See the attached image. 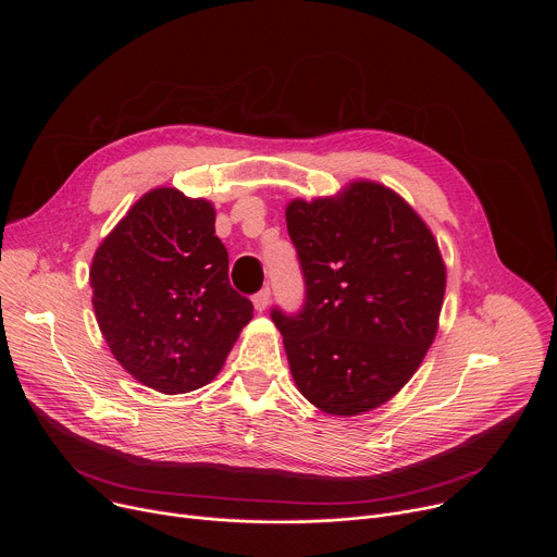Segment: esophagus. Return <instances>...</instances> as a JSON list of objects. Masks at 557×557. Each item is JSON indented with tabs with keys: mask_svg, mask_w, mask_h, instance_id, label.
<instances>
[{
	"mask_svg": "<svg viewBox=\"0 0 557 557\" xmlns=\"http://www.w3.org/2000/svg\"><path fill=\"white\" fill-rule=\"evenodd\" d=\"M269 299H271V288L267 286V288H262L260 293H256L253 295V306H256V310H267V306H269Z\"/></svg>",
	"mask_w": 557,
	"mask_h": 557,
	"instance_id": "esophagus-1",
	"label": "esophagus"
}]
</instances>
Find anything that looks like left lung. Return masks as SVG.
<instances>
[{
    "mask_svg": "<svg viewBox=\"0 0 557 557\" xmlns=\"http://www.w3.org/2000/svg\"><path fill=\"white\" fill-rule=\"evenodd\" d=\"M286 226L304 306L271 320L299 392L329 414L379 408L436 337L445 264L428 224L392 189L357 181L335 198L293 200Z\"/></svg>",
    "mask_w": 557,
    "mask_h": 557,
    "instance_id": "left-lung-1",
    "label": "left lung"
}]
</instances>
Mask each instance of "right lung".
<instances>
[{
    "mask_svg": "<svg viewBox=\"0 0 557 557\" xmlns=\"http://www.w3.org/2000/svg\"><path fill=\"white\" fill-rule=\"evenodd\" d=\"M90 286L116 361L165 394L209 383L253 317L251 299L228 282L213 205L174 187L151 189L112 228Z\"/></svg>",
    "mask_w": 557,
    "mask_h": 557,
    "instance_id": "obj_1",
    "label": "right lung"
}]
</instances>
